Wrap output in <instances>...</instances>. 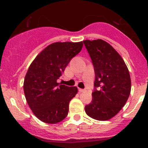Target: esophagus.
I'll return each mask as SVG.
<instances>
[{
    "label": "esophagus",
    "instance_id": "esophagus-1",
    "mask_svg": "<svg viewBox=\"0 0 148 148\" xmlns=\"http://www.w3.org/2000/svg\"><path fill=\"white\" fill-rule=\"evenodd\" d=\"M85 89H80V88H79V92H85Z\"/></svg>",
    "mask_w": 148,
    "mask_h": 148
}]
</instances>
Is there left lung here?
I'll return each mask as SVG.
<instances>
[{
    "label": "left lung",
    "instance_id": "8db88e82",
    "mask_svg": "<svg viewBox=\"0 0 148 148\" xmlns=\"http://www.w3.org/2000/svg\"><path fill=\"white\" fill-rule=\"evenodd\" d=\"M95 73L92 101L85 106L86 114L97 120L115 116L127 101L131 91L129 71L121 56L102 39L83 41Z\"/></svg>",
    "mask_w": 148,
    "mask_h": 148
}]
</instances>
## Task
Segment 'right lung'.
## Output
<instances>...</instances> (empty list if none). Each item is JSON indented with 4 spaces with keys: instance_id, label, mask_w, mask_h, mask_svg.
Listing matches in <instances>:
<instances>
[{
    "instance_id": "1",
    "label": "right lung",
    "mask_w": 148,
    "mask_h": 148,
    "mask_svg": "<svg viewBox=\"0 0 148 148\" xmlns=\"http://www.w3.org/2000/svg\"><path fill=\"white\" fill-rule=\"evenodd\" d=\"M82 41L56 42L35 58L24 79L23 90L28 106L42 122L56 124L66 118L77 86L57 83L71 59L82 49Z\"/></svg>"
}]
</instances>
